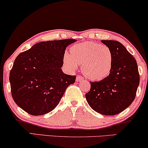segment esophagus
<instances>
[{
  "label": "esophagus",
  "instance_id": "34e87169",
  "mask_svg": "<svg viewBox=\"0 0 148 148\" xmlns=\"http://www.w3.org/2000/svg\"><path fill=\"white\" fill-rule=\"evenodd\" d=\"M84 79V77L82 75H77V77H76V81L77 82H81V81H82Z\"/></svg>",
  "mask_w": 148,
  "mask_h": 148
}]
</instances>
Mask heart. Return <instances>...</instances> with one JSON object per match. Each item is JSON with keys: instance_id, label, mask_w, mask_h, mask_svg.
Listing matches in <instances>:
<instances>
[{"instance_id": "b5f03b06", "label": "heart", "mask_w": 148, "mask_h": 148, "mask_svg": "<svg viewBox=\"0 0 148 148\" xmlns=\"http://www.w3.org/2000/svg\"><path fill=\"white\" fill-rule=\"evenodd\" d=\"M71 54H64V63L71 69H77V64L82 66V72L90 79L100 81L110 74L112 54L107 46L96 42H83L73 46Z\"/></svg>"}]
</instances>
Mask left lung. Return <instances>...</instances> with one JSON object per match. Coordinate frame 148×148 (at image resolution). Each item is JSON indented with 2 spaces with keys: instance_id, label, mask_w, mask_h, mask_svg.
I'll use <instances>...</instances> for the list:
<instances>
[{
  "instance_id": "obj_1",
  "label": "left lung",
  "mask_w": 148,
  "mask_h": 148,
  "mask_svg": "<svg viewBox=\"0 0 148 148\" xmlns=\"http://www.w3.org/2000/svg\"><path fill=\"white\" fill-rule=\"evenodd\" d=\"M102 42L112 52V69L102 80L90 82V90L86 98L93 110L110 116L123 112L133 102L139 84V73L135 58L122 44L115 40Z\"/></svg>"
}]
</instances>
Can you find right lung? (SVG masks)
I'll return each mask as SVG.
<instances>
[{"instance_id":"add662e5","label":"right lung","mask_w":148,"mask_h":148,"mask_svg":"<svg viewBox=\"0 0 148 148\" xmlns=\"http://www.w3.org/2000/svg\"><path fill=\"white\" fill-rule=\"evenodd\" d=\"M75 39L41 42L20 53L9 75L14 101L29 114L38 116L54 110L75 75L61 69L66 47Z\"/></svg>"}]
</instances>
